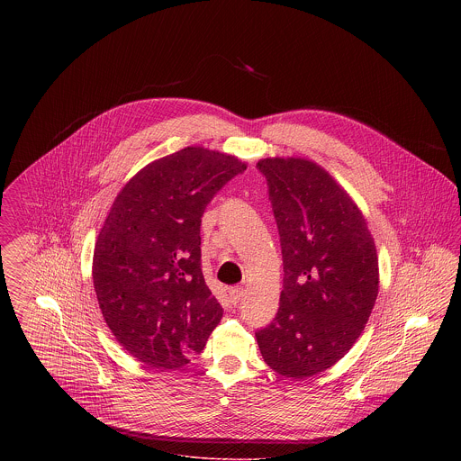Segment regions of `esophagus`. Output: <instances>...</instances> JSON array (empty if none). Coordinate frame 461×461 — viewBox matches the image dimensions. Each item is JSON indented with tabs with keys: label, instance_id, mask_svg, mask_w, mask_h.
<instances>
[{
	"label": "esophagus",
	"instance_id": "esophagus-1",
	"mask_svg": "<svg viewBox=\"0 0 461 461\" xmlns=\"http://www.w3.org/2000/svg\"><path fill=\"white\" fill-rule=\"evenodd\" d=\"M241 297H243V288H241V286L230 288V299H231V303H233V304H239Z\"/></svg>",
	"mask_w": 461,
	"mask_h": 461
}]
</instances>
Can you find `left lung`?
<instances>
[{
  "label": "left lung",
  "mask_w": 461,
  "mask_h": 461,
  "mask_svg": "<svg viewBox=\"0 0 461 461\" xmlns=\"http://www.w3.org/2000/svg\"><path fill=\"white\" fill-rule=\"evenodd\" d=\"M278 226L284 258L280 307L256 331L275 372L304 378L349 351L372 314L378 258L351 197L306 158L258 162Z\"/></svg>",
  "instance_id": "obj_1"
}]
</instances>
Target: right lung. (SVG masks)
<instances>
[{
    "label": "right lung",
    "mask_w": 461,
    "mask_h": 461,
    "mask_svg": "<svg viewBox=\"0 0 461 461\" xmlns=\"http://www.w3.org/2000/svg\"><path fill=\"white\" fill-rule=\"evenodd\" d=\"M237 157L186 147L143 167L115 198L93 254V285L119 344L155 368H179L205 348L222 307L205 285L200 224L241 175Z\"/></svg>",
    "instance_id": "right-lung-1"
}]
</instances>
